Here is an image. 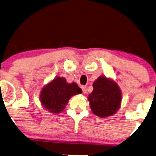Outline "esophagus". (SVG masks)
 <instances>
[{
	"instance_id": "1",
	"label": "esophagus",
	"mask_w": 156,
	"mask_h": 156,
	"mask_svg": "<svg viewBox=\"0 0 156 156\" xmlns=\"http://www.w3.org/2000/svg\"><path fill=\"white\" fill-rule=\"evenodd\" d=\"M81 89H82V90H83V93H87V88H86V86H81Z\"/></svg>"
}]
</instances>
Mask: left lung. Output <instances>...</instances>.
<instances>
[{
    "instance_id": "8db88e82",
    "label": "left lung",
    "mask_w": 156,
    "mask_h": 156,
    "mask_svg": "<svg viewBox=\"0 0 156 156\" xmlns=\"http://www.w3.org/2000/svg\"><path fill=\"white\" fill-rule=\"evenodd\" d=\"M93 90L88 98L93 113L106 118L116 113L121 103V91L113 80L100 76L93 85Z\"/></svg>"
}]
</instances>
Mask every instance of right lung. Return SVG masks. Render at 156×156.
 Wrapping results in <instances>:
<instances>
[{
  "instance_id": "add662e5",
  "label": "right lung",
  "mask_w": 156,
  "mask_h": 156,
  "mask_svg": "<svg viewBox=\"0 0 156 156\" xmlns=\"http://www.w3.org/2000/svg\"><path fill=\"white\" fill-rule=\"evenodd\" d=\"M81 93L82 90L76 83L68 84L64 78L56 77L42 89L41 102L51 113H59L73 95Z\"/></svg>"
}]
</instances>
